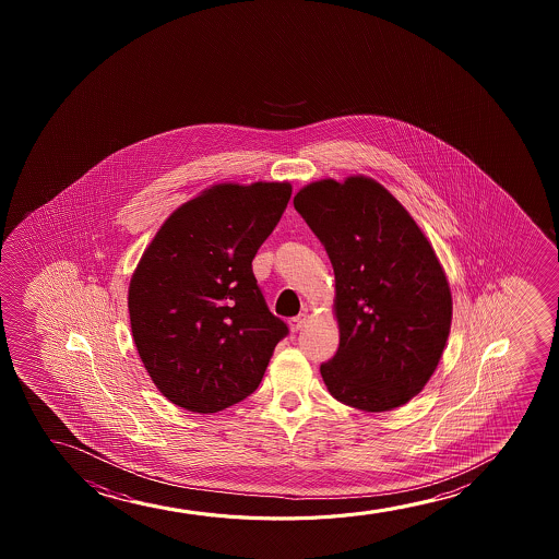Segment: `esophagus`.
<instances>
[{
  "label": "esophagus",
  "mask_w": 559,
  "mask_h": 559,
  "mask_svg": "<svg viewBox=\"0 0 559 559\" xmlns=\"http://www.w3.org/2000/svg\"><path fill=\"white\" fill-rule=\"evenodd\" d=\"M306 314H298V317H294V319H290L288 321V324H290L292 332H298V330L304 329L306 326Z\"/></svg>",
  "instance_id": "34e87169"
}]
</instances>
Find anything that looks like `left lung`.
I'll return each instance as SVG.
<instances>
[{
    "mask_svg": "<svg viewBox=\"0 0 559 559\" xmlns=\"http://www.w3.org/2000/svg\"><path fill=\"white\" fill-rule=\"evenodd\" d=\"M294 207L336 276L340 347L321 365L332 397L365 413L405 405L436 372L451 330V288L428 238L368 177L307 185Z\"/></svg>",
    "mask_w": 559,
    "mask_h": 559,
    "instance_id": "8db88e82",
    "label": "left lung"
}]
</instances>
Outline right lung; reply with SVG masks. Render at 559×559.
Masks as SVG:
<instances>
[{"label":"right lung","instance_id":"add662e5","mask_svg":"<svg viewBox=\"0 0 559 559\" xmlns=\"http://www.w3.org/2000/svg\"><path fill=\"white\" fill-rule=\"evenodd\" d=\"M290 183L215 185L169 215L131 276V334L154 385L191 413L258 390L286 322L269 311L252 260Z\"/></svg>","mask_w":559,"mask_h":559}]
</instances>
